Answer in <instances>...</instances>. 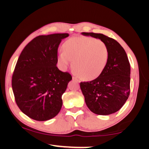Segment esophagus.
Returning <instances> with one entry per match:
<instances>
[{
	"label": "esophagus",
	"instance_id": "esophagus-1",
	"mask_svg": "<svg viewBox=\"0 0 149 149\" xmlns=\"http://www.w3.org/2000/svg\"><path fill=\"white\" fill-rule=\"evenodd\" d=\"M72 78H73V79L75 80V81H76V82H77V83H80V80H79V79H78V78H77L76 77L73 76V77H72Z\"/></svg>",
	"mask_w": 149,
	"mask_h": 149
}]
</instances>
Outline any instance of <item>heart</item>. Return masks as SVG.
Masks as SVG:
<instances>
[{
  "label": "heart",
  "mask_w": 149,
  "mask_h": 149,
  "mask_svg": "<svg viewBox=\"0 0 149 149\" xmlns=\"http://www.w3.org/2000/svg\"><path fill=\"white\" fill-rule=\"evenodd\" d=\"M63 50L58 56L62 70L72 64L75 74L85 79H93L104 71L109 58L107 44L100 39L89 37H74L63 44Z\"/></svg>",
  "instance_id": "heart-1"
}]
</instances>
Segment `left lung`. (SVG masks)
Masks as SVG:
<instances>
[{"label":"left lung","instance_id":"left-lung-1","mask_svg":"<svg viewBox=\"0 0 149 149\" xmlns=\"http://www.w3.org/2000/svg\"><path fill=\"white\" fill-rule=\"evenodd\" d=\"M107 44L109 58L103 72L95 79L81 82L80 87L87 107L98 115L116 112L127 100L130 93V64L127 54L114 39L101 33L83 32Z\"/></svg>","mask_w":149,"mask_h":149}]
</instances>
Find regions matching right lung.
<instances>
[{
  "instance_id": "right-lung-1",
  "label": "right lung",
  "mask_w": 149,
  "mask_h": 149,
  "mask_svg": "<svg viewBox=\"0 0 149 149\" xmlns=\"http://www.w3.org/2000/svg\"><path fill=\"white\" fill-rule=\"evenodd\" d=\"M68 36V33L39 35L19 55L12 75V90L17 107L31 119L49 120L61 109L62 95L72 77L57 68L58 48Z\"/></svg>"
}]
</instances>
